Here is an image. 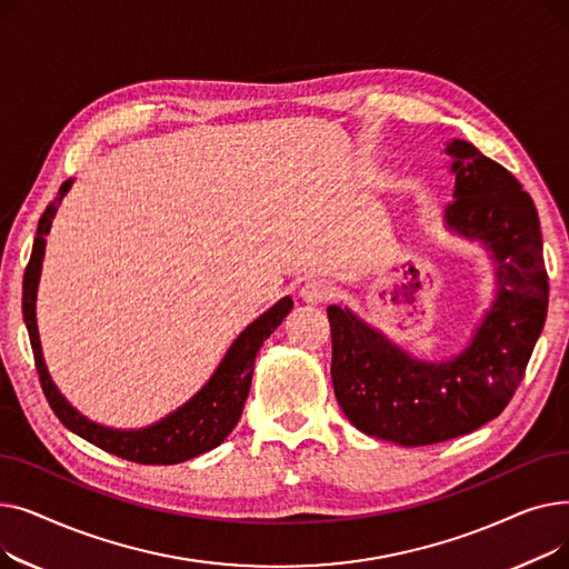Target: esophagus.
Listing matches in <instances>:
<instances>
[{
    "mask_svg": "<svg viewBox=\"0 0 569 569\" xmlns=\"http://www.w3.org/2000/svg\"><path fill=\"white\" fill-rule=\"evenodd\" d=\"M332 295H335V286L325 279H309L300 290V297L307 305H322L330 300Z\"/></svg>",
    "mask_w": 569,
    "mask_h": 569,
    "instance_id": "1",
    "label": "esophagus"
}]
</instances>
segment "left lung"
Instances as JSON below:
<instances>
[{"label":"left lung","mask_w":569,"mask_h":569,"mask_svg":"<svg viewBox=\"0 0 569 569\" xmlns=\"http://www.w3.org/2000/svg\"><path fill=\"white\" fill-rule=\"evenodd\" d=\"M455 193L442 226L480 242L493 262V300L470 341L447 360H420L348 307H327L335 395L352 427L403 447L450 440L510 403L542 335L549 281L537 209L512 172L466 140L445 142Z\"/></svg>","instance_id":"obj_1"}]
</instances>
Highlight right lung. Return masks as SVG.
<instances>
[{
	"label": "right lung",
	"instance_id": "obj_1",
	"mask_svg": "<svg viewBox=\"0 0 569 569\" xmlns=\"http://www.w3.org/2000/svg\"><path fill=\"white\" fill-rule=\"evenodd\" d=\"M71 187L73 179H67V182L59 187L57 198L41 214L32 258H29L22 281V316L29 332V341H32L41 387L50 408L69 431L127 461L147 466H172L214 450V447H219L234 429L239 417H242V408L251 390L256 355L264 339L272 335L283 322V318L290 313L292 297H281L274 307H269L262 316L247 325L244 330L239 332V337L230 343L217 371L209 376V380L200 390L187 403L161 417L159 422L142 429H112L89 420L87 415H82L78 408L69 403V399L59 392V387L54 385L43 360V348L37 325V292L46 256V234L50 232L59 202L64 200Z\"/></svg>",
	"mask_w": 569,
	"mask_h": 569
}]
</instances>
